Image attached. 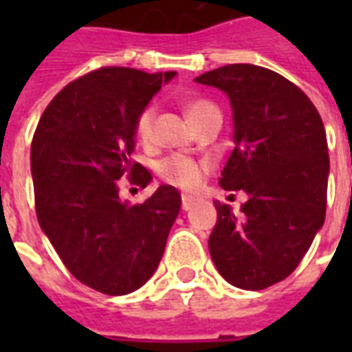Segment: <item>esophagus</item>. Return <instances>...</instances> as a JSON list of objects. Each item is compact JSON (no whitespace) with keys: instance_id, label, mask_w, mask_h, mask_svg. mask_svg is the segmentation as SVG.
<instances>
[{"instance_id":"1","label":"esophagus","mask_w":352,"mask_h":352,"mask_svg":"<svg viewBox=\"0 0 352 352\" xmlns=\"http://www.w3.org/2000/svg\"><path fill=\"white\" fill-rule=\"evenodd\" d=\"M193 204H195V199L190 197V195H182V210H184V212L192 210Z\"/></svg>"}]
</instances>
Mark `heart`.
I'll return each instance as SVG.
<instances>
[{
	"label": "heart",
	"mask_w": 352,
	"mask_h": 352,
	"mask_svg": "<svg viewBox=\"0 0 352 352\" xmlns=\"http://www.w3.org/2000/svg\"><path fill=\"white\" fill-rule=\"evenodd\" d=\"M215 109L212 102L206 100H190L184 104V113H186L188 120L192 122L199 118L204 113ZM155 118V107L148 106L142 109V113L137 118V135L140 140L148 142L151 137V127H153ZM204 166L192 160L190 157L184 155H171L166 157L164 160H160L159 164V175L164 179L166 182H170L173 186H179L182 190H195L201 184L203 179Z\"/></svg>",
	"instance_id": "b5f03b06"
}]
</instances>
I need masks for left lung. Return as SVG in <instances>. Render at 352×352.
<instances>
[{"instance_id": "1", "label": "left lung", "mask_w": 352, "mask_h": 352, "mask_svg": "<svg viewBox=\"0 0 352 352\" xmlns=\"http://www.w3.org/2000/svg\"><path fill=\"white\" fill-rule=\"evenodd\" d=\"M228 96L235 148L221 188L248 195L241 215L215 201L212 261L230 285L263 290L294 272L325 221L327 135L309 96L281 74L234 63L195 78Z\"/></svg>"}]
</instances>
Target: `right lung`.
Returning <instances> with one entry per match:
<instances>
[{"label":"right lung","mask_w":352,"mask_h":352,"mask_svg":"<svg viewBox=\"0 0 352 352\" xmlns=\"http://www.w3.org/2000/svg\"><path fill=\"white\" fill-rule=\"evenodd\" d=\"M175 71L104 67L63 87L41 115L30 146L36 215L74 278L109 296L140 289L155 274L181 210L162 184L140 204L117 181L146 188L151 173L131 164L137 118Z\"/></svg>","instance_id":"obj_1"}]
</instances>
